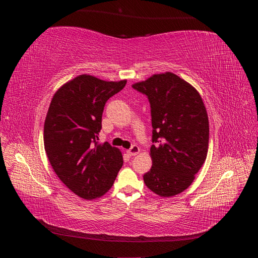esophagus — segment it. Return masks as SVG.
<instances>
[{"mask_svg":"<svg viewBox=\"0 0 258 258\" xmlns=\"http://www.w3.org/2000/svg\"><path fill=\"white\" fill-rule=\"evenodd\" d=\"M127 153L130 155V156H136V155H138L139 153H140V148H139V146L138 145H132L129 150L127 151Z\"/></svg>","mask_w":258,"mask_h":258,"instance_id":"esophagus-1","label":"esophagus"}]
</instances>
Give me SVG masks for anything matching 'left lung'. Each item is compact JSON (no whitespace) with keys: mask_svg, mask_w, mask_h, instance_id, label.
I'll return each instance as SVG.
<instances>
[{"mask_svg":"<svg viewBox=\"0 0 258 258\" xmlns=\"http://www.w3.org/2000/svg\"><path fill=\"white\" fill-rule=\"evenodd\" d=\"M132 88L151 105L153 167L144 183L161 197L184 191L204 165L209 119L198 91L173 73L156 74Z\"/></svg>","mask_w":258,"mask_h":258,"instance_id":"left-lung-1","label":"left lung"}]
</instances>
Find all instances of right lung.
<instances>
[{
	"mask_svg": "<svg viewBox=\"0 0 258 258\" xmlns=\"http://www.w3.org/2000/svg\"><path fill=\"white\" fill-rule=\"evenodd\" d=\"M127 81L105 82L80 75L54 93L44 123V146L54 172L84 199L102 196L122 167L118 148L99 144L106 101Z\"/></svg>",
	"mask_w": 258,
	"mask_h": 258,
	"instance_id": "add662e5",
	"label": "right lung"
}]
</instances>
